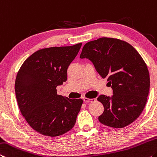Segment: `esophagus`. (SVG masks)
<instances>
[{
  "instance_id": "34e87169",
  "label": "esophagus",
  "mask_w": 157,
  "mask_h": 157,
  "mask_svg": "<svg viewBox=\"0 0 157 157\" xmlns=\"http://www.w3.org/2000/svg\"><path fill=\"white\" fill-rule=\"evenodd\" d=\"M83 101H85V103H89V102L95 101L96 99H88V98H86V97H84Z\"/></svg>"
}]
</instances>
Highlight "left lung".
<instances>
[{"label": "left lung", "instance_id": "obj_1", "mask_svg": "<svg viewBox=\"0 0 157 157\" xmlns=\"http://www.w3.org/2000/svg\"><path fill=\"white\" fill-rule=\"evenodd\" d=\"M80 58L90 60L113 89L111 97L97 98L104 107L99 121L113 128L134 122L145 108L150 86L147 67L138 51L124 41L101 37L86 43Z\"/></svg>", "mask_w": 157, "mask_h": 157}]
</instances>
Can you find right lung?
Wrapping results in <instances>:
<instances>
[{"label": "right lung", "mask_w": 157, "mask_h": 157, "mask_svg": "<svg viewBox=\"0 0 157 157\" xmlns=\"http://www.w3.org/2000/svg\"><path fill=\"white\" fill-rule=\"evenodd\" d=\"M82 43L42 48L28 57L18 71L15 94L23 116L36 132L47 136L63 135L72 129L83 104L57 94L67 81V71Z\"/></svg>", "instance_id": "obj_1"}]
</instances>
